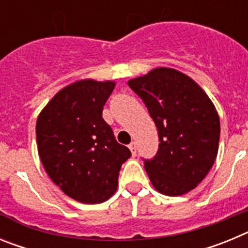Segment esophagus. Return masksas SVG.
<instances>
[{
	"mask_svg": "<svg viewBox=\"0 0 248 248\" xmlns=\"http://www.w3.org/2000/svg\"><path fill=\"white\" fill-rule=\"evenodd\" d=\"M129 149H130L131 154L133 155L137 154V144H135V141H131V143L129 144Z\"/></svg>",
	"mask_w": 248,
	"mask_h": 248,
	"instance_id": "esophagus-1",
	"label": "esophagus"
}]
</instances>
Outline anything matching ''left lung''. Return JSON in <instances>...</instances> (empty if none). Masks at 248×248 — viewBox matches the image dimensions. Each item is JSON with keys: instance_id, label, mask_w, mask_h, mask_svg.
<instances>
[{"instance_id": "1", "label": "left lung", "mask_w": 248, "mask_h": 248, "mask_svg": "<svg viewBox=\"0 0 248 248\" xmlns=\"http://www.w3.org/2000/svg\"><path fill=\"white\" fill-rule=\"evenodd\" d=\"M128 85L144 102L159 134L157 153L144 159L151 184L168 196L195 189L217 156L215 105L190 77L170 68H156Z\"/></svg>"}]
</instances>
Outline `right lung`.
I'll list each match as a JSON object with an SVG mask.
<instances>
[{"instance_id":"right-lung-1","label":"right lung","mask_w":248,"mask_h":248,"mask_svg":"<svg viewBox=\"0 0 248 248\" xmlns=\"http://www.w3.org/2000/svg\"><path fill=\"white\" fill-rule=\"evenodd\" d=\"M115 83L79 80L52 98L36 125L38 154L48 176L65 195L99 203L115 192L120 168L130 157L103 119Z\"/></svg>"}]
</instances>
